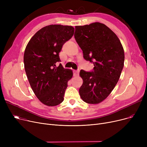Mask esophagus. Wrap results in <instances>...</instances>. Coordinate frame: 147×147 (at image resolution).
Listing matches in <instances>:
<instances>
[{
    "mask_svg": "<svg viewBox=\"0 0 147 147\" xmlns=\"http://www.w3.org/2000/svg\"><path fill=\"white\" fill-rule=\"evenodd\" d=\"M73 74L74 76H77L79 74V70L78 69V70H74L73 71Z\"/></svg>",
    "mask_w": 147,
    "mask_h": 147,
    "instance_id": "34e87169",
    "label": "esophagus"
}]
</instances>
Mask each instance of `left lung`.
I'll use <instances>...</instances> for the list:
<instances>
[{"instance_id":"8db88e82","label":"left lung","mask_w":147,"mask_h":147,"mask_svg":"<svg viewBox=\"0 0 147 147\" xmlns=\"http://www.w3.org/2000/svg\"><path fill=\"white\" fill-rule=\"evenodd\" d=\"M74 38L84 59L94 65L91 71H80L83 81L79 89L80 97L86 103L98 104L110 94L119 80L124 66V50L116 34L100 22L76 26Z\"/></svg>"}]
</instances>
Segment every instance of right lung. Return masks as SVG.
I'll return each instance as SVG.
<instances>
[{
	"label": "right lung",
	"instance_id": "right-lung-1",
	"mask_svg": "<svg viewBox=\"0 0 147 147\" xmlns=\"http://www.w3.org/2000/svg\"><path fill=\"white\" fill-rule=\"evenodd\" d=\"M74 32L72 26H46L32 37L26 48L24 64L28 82L37 98L46 105L56 106L64 101L73 71L56 64L61 61L62 47Z\"/></svg>",
	"mask_w": 147,
	"mask_h": 147
}]
</instances>
